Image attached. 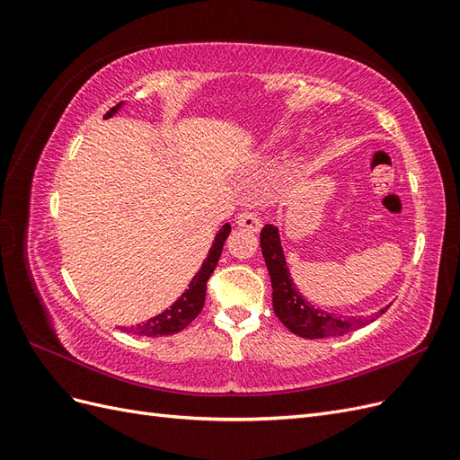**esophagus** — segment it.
<instances>
[{
	"instance_id": "1",
	"label": "esophagus",
	"mask_w": 460,
	"mask_h": 460,
	"mask_svg": "<svg viewBox=\"0 0 460 460\" xmlns=\"http://www.w3.org/2000/svg\"><path fill=\"white\" fill-rule=\"evenodd\" d=\"M238 222L240 226H243V228H247V230H253V232H257L259 228H261V218L253 213V211H243V213H240L238 215Z\"/></svg>"
}]
</instances>
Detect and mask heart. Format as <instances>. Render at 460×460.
<instances>
[{"label":"heart","mask_w":460,"mask_h":460,"mask_svg":"<svg viewBox=\"0 0 460 460\" xmlns=\"http://www.w3.org/2000/svg\"><path fill=\"white\" fill-rule=\"evenodd\" d=\"M272 137H276V136H272Z\"/></svg>","instance_id":"1"}]
</instances>
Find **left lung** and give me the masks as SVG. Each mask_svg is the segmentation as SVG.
Here are the masks:
<instances>
[{
  "instance_id": "obj_1",
  "label": "left lung",
  "mask_w": 460,
  "mask_h": 460,
  "mask_svg": "<svg viewBox=\"0 0 460 460\" xmlns=\"http://www.w3.org/2000/svg\"><path fill=\"white\" fill-rule=\"evenodd\" d=\"M261 249L272 282L274 313L289 332L297 333L301 338L320 340L343 336L345 332H351L355 328L374 323L376 318L387 311L385 307L380 313L370 314L367 318L363 316L351 320H343L341 316L320 311L299 294L294 280H291L284 257V249L280 243V235H278L276 226L267 225L261 230Z\"/></svg>"
}]
</instances>
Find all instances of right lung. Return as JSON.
Segmentation results:
<instances>
[{
	"label": "right lung",
	"instance_id": "1",
	"mask_svg": "<svg viewBox=\"0 0 460 460\" xmlns=\"http://www.w3.org/2000/svg\"><path fill=\"white\" fill-rule=\"evenodd\" d=\"M120 105L122 103H117L113 109H109L103 119L113 117L120 109ZM228 234H230V225L226 222V225L218 230L211 252H208L207 259L203 261L199 272L191 278L188 289L171 305V309H166L164 313L146 320V323H142V324L127 328V332L136 333V336H146V338L171 336V333L182 332L191 323V320H196V316L201 313L203 305H205L207 280L211 278L213 270L217 269V262L222 253V245H225Z\"/></svg>",
	"mask_w": 460,
	"mask_h": 460
}]
</instances>
